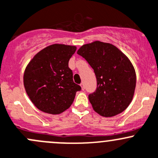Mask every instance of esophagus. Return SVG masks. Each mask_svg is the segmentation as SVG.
<instances>
[{
  "instance_id": "34e87169",
  "label": "esophagus",
  "mask_w": 158,
  "mask_h": 158,
  "mask_svg": "<svg viewBox=\"0 0 158 158\" xmlns=\"http://www.w3.org/2000/svg\"><path fill=\"white\" fill-rule=\"evenodd\" d=\"M81 89H82V90H84V84L83 83H81Z\"/></svg>"
}]
</instances>
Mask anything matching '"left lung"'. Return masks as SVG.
I'll return each instance as SVG.
<instances>
[{"mask_svg": "<svg viewBox=\"0 0 158 158\" xmlns=\"http://www.w3.org/2000/svg\"><path fill=\"white\" fill-rule=\"evenodd\" d=\"M77 54L94 69L97 90L88 98L96 113L112 117L123 113L135 94L136 74L129 58L111 43L94 41L83 45Z\"/></svg>", "mask_w": 158, "mask_h": 158, "instance_id": "8db88e82", "label": "left lung"}]
</instances>
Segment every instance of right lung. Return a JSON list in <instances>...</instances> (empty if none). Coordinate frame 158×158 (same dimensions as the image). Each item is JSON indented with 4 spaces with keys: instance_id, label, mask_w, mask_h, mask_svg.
I'll list each match as a JSON object with an SVG mask.
<instances>
[{
    "instance_id": "obj_1",
    "label": "right lung",
    "mask_w": 158,
    "mask_h": 158,
    "mask_svg": "<svg viewBox=\"0 0 158 158\" xmlns=\"http://www.w3.org/2000/svg\"><path fill=\"white\" fill-rule=\"evenodd\" d=\"M77 47L52 44L34 55L26 67L23 85L36 108L57 115L68 110L81 87L73 81L68 61Z\"/></svg>"
}]
</instances>
